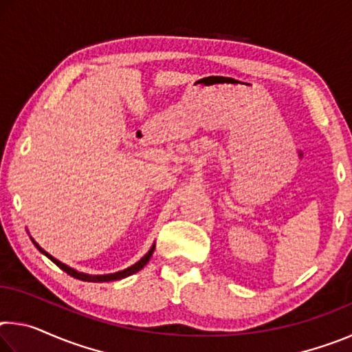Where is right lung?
I'll return each mask as SVG.
<instances>
[{"instance_id": "obj_1", "label": "right lung", "mask_w": 352, "mask_h": 352, "mask_svg": "<svg viewBox=\"0 0 352 352\" xmlns=\"http://www.w3.org/2000/svg\"><path fill=\"white\" fill-rule=\"evenodd\" d=\"M32 242H34V245L37 247V250H40L41 253H43L45 256H47V258H50L52 262H54V264L57 265V267H60V269L65 272V273H68L69 276H73V278H76V279H80V281H87V283H109V281H116V279H122V278H127V276H130V275H133V273H136V272H140L142 267H144L147 262H148V259H151V256H152V253H153V250H155V243L152 245V248L148 250V252L142 256V258L136 262V264H133V265H130V267H127V269H124V270H121V272H116V273H110V275H87V273H80V272H77V270H74V269H71V267H68V265H65V264H62L60 261H57L56 258H52V256L50 254V253H46L43 248H41L37 242H35L34 239H32Z\"/></svg>"}]
</instances>
